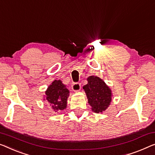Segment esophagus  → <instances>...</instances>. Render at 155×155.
Masks as SVG:
<instances>
[{
	"mask_svg": "<svg viewBox=\"0 0 155 155\" xmlns=\"http://www.w3.org/2000/svg\"><path fill=\"white\" fill-rule=\"evenodd\" d=\"M71 88H72L73 91L74 92H78L81 91V84H73V85H71Z\"/></svg>",
	"mask_w": 155,
	"mask_h": 155,
	"instance_id": "esophagus-1",
	"label": "esophagus"
}]
</instances>
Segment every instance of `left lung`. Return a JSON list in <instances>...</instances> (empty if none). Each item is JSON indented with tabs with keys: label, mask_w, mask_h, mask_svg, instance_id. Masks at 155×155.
<instances>
[{
	"label": "left lung",
	"mask_w": 155,
	"mask_h": 155,
	"mask_svg": "<svg viewBox=\"0 0 155 155\" xmlns=\"http://www.w3.org/2000/svg\"><path fill=\"white\" fill-rule=\"evenodd\" d=\"M87 84L83 88L86 94L87 102L93 112L101 114L109 107L112 100V91L106 83L96 76H90Z\"/></svg>",
	"instance_id": "8db88e82"
}]
</instances>
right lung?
Instances as JSON below:
<instances>
[{"label":"right lung","mask_w":155,"mask_h":155,"mask_svg":"<svg viewBox=\"0 0 155 155\" xmlns=\"http://www.w3.org/2000/svg\"><path fill=\"white\" fill-rule=\"evenodd\" d=\"M70 91L61 80H54L48 85L44 100H47L55 112L59 113L67 108Z\"/></svg>","instance_id":"add662e5"}]
</instances>
